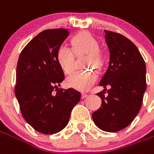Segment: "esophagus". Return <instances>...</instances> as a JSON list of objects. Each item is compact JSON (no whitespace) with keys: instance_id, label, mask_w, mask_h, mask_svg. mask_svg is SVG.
Wrapping results in <instances>:
<instances>
[{"instance_id":"esophagus-1","label":"esophagus","mask_w":154,"mask_h":154,"mask_svg":"<svg viewBox=\"0 0 154 154\" xmlns=\"http://www.w3.org/2000/svg\"><path fill=\"white\" fill-rule=\"evenodd\" d=\"M88 97V94H87V93H82V99H84V98Z\"/></svg>"}]
</instances>
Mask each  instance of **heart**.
Segmentation results:
<instances>
[{
    "label": "heart",
    "mask_w": 154,
    "mask_h": 154,
    "mask_svg": "<svg viewBox=\"0 0 154 154\" xmlns=\"http://www.w3.org/2000/svg\"><path fill=\"white\" fill-rule=\"evenodd\" d=\"M72 49L65 44H62L57 50V60L61 68L66 74L72 73L75 69V54L86 53L85 65L99 68L103 65V57L99 51V43L90 33L82 32L72 39ZM98 79L95 71H77L66 79V84L70 88L79 91H88Z\"/></svg>",
    "instance_id": "1"
}]
</instances>
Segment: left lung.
<instances>
[{
	"mask_svg": "<svg viewBox=\"0 0 154 154\" xmlns=\"http://www.w3.org/2000/svg\"><path fill=\"white\" fill-rule=\"evenodd\" d=\"M110 52L109 65L97 93L102 106L92 114L100 129L114 133L129 125L140 110L146 91V66L137 47L118 32L104 30ZM107 85H110L107 90ZM107 95H105L106 91Z\"/></svg>",
	"mask_w": 154,
	"mask_h": 154,
	"instance_id": "8db88e82",
	"label": "left lung"
}]
</instances>
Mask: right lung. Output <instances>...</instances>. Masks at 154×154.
Wrapping results in <instances>:
<instances>
[{
    "label": "right lung",
    "instance_id": "add662e5",
    "mask_svg": "<svg viewBox=\"0 0 154 154\" xmlns=\"http://www.w3.org/2000/svg\"><path fill=\"white\" fill-rule=\"evenodd\" d=\"M68 35L63 28L40 32L23 48L17 62L15 95L21 114L34 129L43 134L62 131L81 99V92L73 88H58L64 73L56 54Z\"/></svg>",
    "mask_w": 154,
    "mask_h": 154
}]
</instances>
